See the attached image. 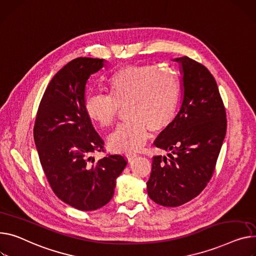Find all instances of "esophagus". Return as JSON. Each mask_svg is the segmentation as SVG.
<instances>
[{
  "label": "esophagus",
  "instance_id": "34e87169",
  "mask_svg": "<svg viewBox=\"0 0 256 256\" xmlns=\"http://www.w3.org/2000/svg\"><path fill=\"white\" fill-rule=\"evenodd\" d=\"M126 158L128 162H130L134 158H137V154H136V153H128V154H126Z\"/></svg>",
  "mask_w": 256,
  "mask_h": 256
}]
</instances>
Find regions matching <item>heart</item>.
<instances>
[{"label":"heart","mask_w":256,"mask_h":256,"mask_svg":"<svg viewBox=\"0 0 256 256\" xmlns=\"http://www.w3.org/2000/svg\"><path fill=\"white\" fill-rule=\"evenodd\" d=\"M108 94H92L85 100L84 109L102 128L113 124L120 107H126V124L108 137L109 147L116 152L132 153L146 143L149 130L160 132L173 122L179 84L168 71L156 66H130L108 79Z\"/></svg>","instance_id":"heart-1"}]
</instances>
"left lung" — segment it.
Masks as SVG:
<instances>
[{
	"label": "left lung",
	"mask_w": 256,
	"mask_h": 256,
	"mask_svg": "<svg viewBox=\"0 0 256 256\" xmlns=\"http://www.w3.org/2000/svg\"><path fill=\"white\" fill-rule=\"evenodd\" d=\"M180 66V110L156 140L168 156L153 158L147 182L149 198L158 205L177 207L207 186L226 132V109L217 83L206 66L187 58Z\"/></svg>",
	"instance_id": "1"
}]
</instances>
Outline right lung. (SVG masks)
I'll list each match as a JSON object with an SVG mask.
<instances>
[{"label": "right lung", "mask_w": 256, "mask_h": 256, "mask_svg": "<svg viewBox=\"0 0 256 256\" xmlns=\"http://www.w3.org/2000/svg\"><path fill=\"white\" fill-rule=\"evenodd\" d=\"M105 60L78 58L51 79L43 94L34 128V140L46 178L56 196L81 211L100 209L114 194L117 177L126 160L109 156L94 160L104 150L84 109L90 75L106 66Z\"/></svg>", "instance_id": "1"}]
</instances>
